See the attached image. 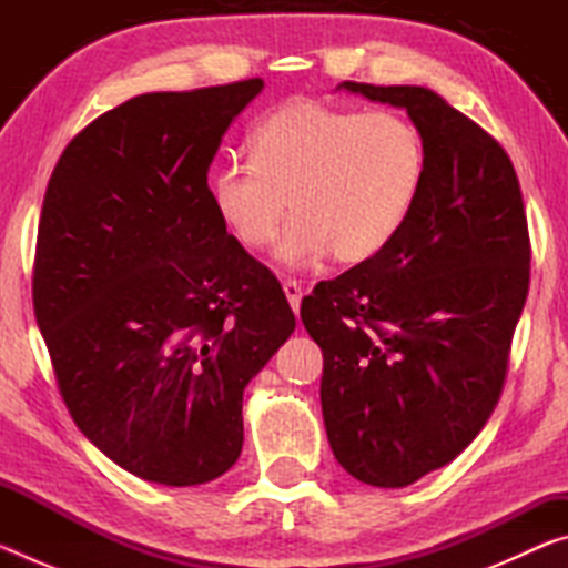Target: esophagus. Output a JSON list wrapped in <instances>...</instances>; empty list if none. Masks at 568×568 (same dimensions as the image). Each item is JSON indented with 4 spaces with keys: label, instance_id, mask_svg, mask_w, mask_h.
<instances>
[{
    "label": "esophagus",
    "instance_id": "esophagus-1",
    "mask_svg": "<svg viewBox=\"0 0 568 568\" xmlns=\"http://www.w3.org/2000/svg\"><path fill=\"white\" fill-rule=\"evenodd\" d=\"M283 291H285V297H287V303H291L293 311L295 313L301 311V301H303L301 281H295V277H287V281H283Z\"/></svg>",
    "mask_w": 568,
    "mask_h": 568
}]
</instances>
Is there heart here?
I'll return each instance as SVG.
<instances>
[{"label": "heart", "mask_w": 568, "mask_h": 568, "mask_svg": "<svg viewBox=\"0 0 568 568\" xmlns=\"http://www.w3.org/2000/svg\"><path fill=\"white\" fill-rule=\"evenodd\" d=\"M420 130L398 112H358L297 98L257 122L250 160L210 178V203L227 235L257 253L293 220L277 247L287 265L331 250L338 263H365L398 237L426 185Z\"/></svg>", "instance_id": "heart-1"}]
</instances>
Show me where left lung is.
<instances>
[{"label": "left lung", "instance_id": "1", "mask_svg": "<svg viewBox=\"0 0 568 568\" xmlns=\"http://www.w3.org/2000/svg\"><path fill=\"white\" fill-rule=\"evenodd\" d=\"M406 108L426 142L420 200L371 261L303 297L323 351L321 403L338 464L403 488L454 460L501 398L531 240L506 150L426 88L343 82Z\"/></svg>", "mask_w": 568, "mask_h": 568}]
</instances>
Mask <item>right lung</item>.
Wrapping results in <instances>:
<instances>
[{
  "instance_id": "right-lung-1",
  "label": "right lung",
  "mask_w": 568,
  "mask_h": 568,
  "mask_svg": "<svg viewBox=\"0 0 568 568\" xmlns=\"http://www.w3.org/2000/svg\"><path fill=\"white\" fill-rule=\"evenodd\" d=\"M261 77L150 92L57 160L32 303L77 428L130 474L207 484L243 450V390L291 338L275 275L210 203L207 170Z\"/></svg>"
}]
</instances>
